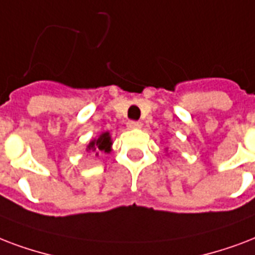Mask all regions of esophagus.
Listing matches in <instances>:
<instances>
[{
  "label": "esophagus",
  "mask_w": 255,
  "mask_h": 255,
  "mask_svg": "<svg viewBox=\"0 0 255 255\" xmlns=\"http://www.w3.org/2000/svg\"><path fill=\"white\" fill-rule=\"evenodd\" d=\"M141 128H142L141 122H137V121L128 122V129L134 130V129H141Z\"/></svg>",
  "instance_id": "esophagus-1"
}]
</instances>
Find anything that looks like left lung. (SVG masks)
Segmentation results:
<instances>
[{"label":"left lung","mask_w":255,"mask_h":255,"mask_svg":"<svg viewBox=\"0 0 255 255\" xmlns=\"http://www.w3.org/2000/svg\"><path fill=\"white\" fill-rule=\"evenodd\" d=\"M166 155H169V153H167V150H166Z\"/></svg>","instance_id":"1"}]
</instances>
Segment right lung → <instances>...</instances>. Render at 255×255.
<instances>
[{"mask_svg":"<svg viewBox=\"0 0 255 255\" xmlns=\"http://www.w3.org/2000/svg\"><path fill=\"white\" fill-rule=\"evenodd\" d=\"M112 146H113L112 135H110L109 131H104L98 137L89 142V145L86 146V151L88 153L94 151L96 155H98L100 153H110L112 151Z\"/></svg>","mask_w":255,"mask_h":255,"instance_id":"add662e5","label":"right lung"}]
</instances>
